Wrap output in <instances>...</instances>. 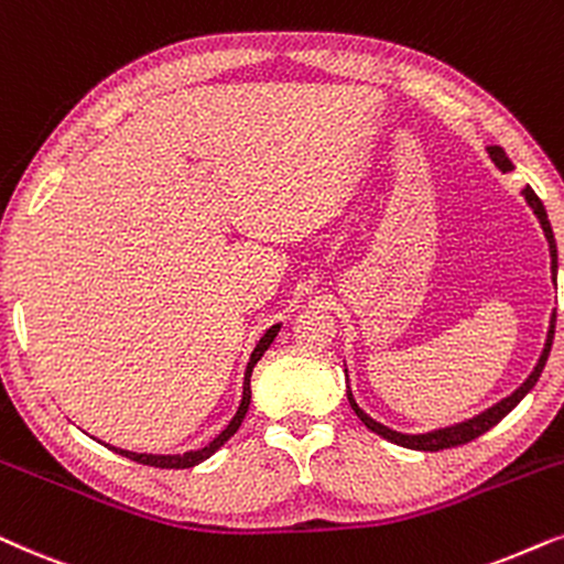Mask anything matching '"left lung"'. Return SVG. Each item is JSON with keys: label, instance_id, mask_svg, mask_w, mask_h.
Listing matches in <instances>:
<instances>
[{"label": "left lung", "instance_id": "8db88e82", "mask_svg": "<svg viewBox=\"0 0 564 564\" xmlns=\"http://www.w3.org/2000/svg\"><path fill=\"white\" fill-rule=\"evenodd\" d=\"M487 154H490V160L495 162V167H498V170H502V172L513 170V162L508 160V154L502 152V147H487ZM521 195H523V198H527V204H529L531 212H534L539 224H542L546 242H550L552 278H554V286H557V242H554L552 224H550V219H546V208H544L542 200H539V195H536L534 191H531L529 185L523 187ZM554 322H557V310L552 312L550 329H546V340H544L542 356H539L534 371L529 373L527 381H523V384L518 387L513 394L502 397L500 402H495L492 408H487L485 412H479V415H475V417L462 420V423H454V425H446V427H435V431H427V433H400V431H392V427L381 425L379 420H373L371 415H366V412L358 408L356 397H352L350 384H348V402H350V408H352V412H356V415L360 417V423L369 427V431L381 435V438L392 441V444H397V446L412 448V452H441V448H452V446L469 444V441H475L477 435H482L485 431H490L492 425H498L500 420L506 417L508 412L513 410L516 404L521 402L523 397H527V394L531 392V389H534V384L539 381V377H542V371H544V366H546V358H550L552 340H554ZM345 377H348V369H345Z\"/></svg>", "mask_w": 564, "mask_h": 564}]
</instances>
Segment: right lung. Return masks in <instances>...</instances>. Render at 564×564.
<instances>
[{"label":"right lung","mask_w":564,"mask_h":564,"mask_svg":"<svg viewBox=\"0 0 564 564\" xmlns=\"http://www.w3.org/2000/svg\"><path fill=\"white\" fill-rule=\"evenodd\" d=\"M278 329H281V322L273 327L265 329V335L260 337L258 345H254L252 356L250 360H247V369H245V381H242V400H239V408L235 412V417L229 420V425L224 427V431L216 435V438L212 441V444H206L204 448H195V452H185V454H137V452H126V448H116L110 444H105L110 448V452H116L120 456H126V459L131 462H139V464H149V467H160V469H187V467H195V464L206 462L208 456H214L219 448L227 444V441L231 438L239 431V425H242V420L247 415V410H250V400H252V392H250V377H252V369L254 364L262 358V352H265L270 348V343L275 340Z\"/></svg>","instance_id":"add662e5"}]
</instances>
